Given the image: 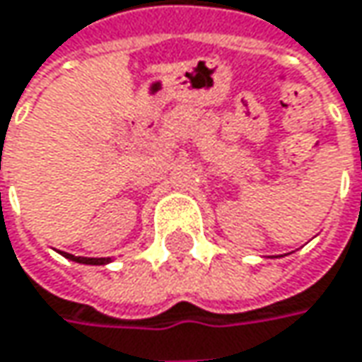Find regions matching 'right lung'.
<instances>
[{
	"mask_svg": "<svg viewBox=\"0 0 362 362\" xmlns=\"http://www.w3.org/2000/svg\"><path fill=\"white\" fill-rule=\"evenodd\" d=\"M65 258L74 260V262H79V264H108L110 258H81V256H74V254H65Z\"/></svg>",
	"mask_w": 362,
	"mask_h": 362,
	"instance_id": "1",
	"label": "right lung"
}]
</instances>
